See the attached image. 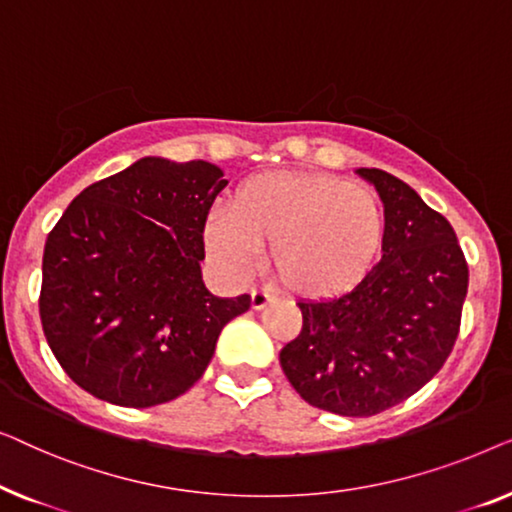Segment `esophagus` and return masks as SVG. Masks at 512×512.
<instances>
[{"label":"esophagus","mask_w":512,"mask_h":512,"mask_svg":"<svg viewBox=\"0 0 512 512\" xmlns=\"http://www.w3.org/2000/svg\"><path fill=\"white\" fill-rule=\"evenodd\" d=\"M272 300H275V296H270V293L251 291V310H263V307L272 303Z\"/></svg>","instance_id":"obj_1"}]
</instances>
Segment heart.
I'll return each mask as SVG.
<instances>
[{"label":"heart","mask_w":512,"mask_h":512,"mask_svg":"<svg viewBox=\"0 0 512 512\" xmlns=\"http://www.w3.org/2000/svg\"><path fill=\"white\" fill-rule=\"evenodd\" d=\"M228 209L207 216L209 256L244 277L270 247L277 279L303 298L352 291L382 254V202L359 181L328 172H265L244 179Z\"/></svg>","instance_id":"obj_1"}]
</instances>
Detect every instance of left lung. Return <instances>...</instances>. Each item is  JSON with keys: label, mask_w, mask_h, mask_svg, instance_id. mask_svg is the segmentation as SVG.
I'll use <instances>...</instances> for the list:
<instances>
[{"label": "left lung", "mask_w": 512, "mask_h": 512, "mask_svg": "<svg viewBox=\"0 0 512 512\" xmlns=\"http://www.w3.org/2000/svg\"><path fill=\"white\" fill-rule=\"evenodd\" d=\"M356 174L384 205L380 263L338 298L300 300L303 331L279 352L293 389L342 417L377 415L422 389L452 352L468 291L450 221L394 174Z\"/></svg>", "instance_id": "1"}]
</instances>
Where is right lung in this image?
<instances>
[{
  "label": "right lung",
  "mask_w": 512,
  "mask_h": 512,
  "mask_svg": "<svg viewBox=\"0 0 512 512\" xmlns=\"http://www.w3.org/2000/svg\"><path fill=\"white\" fill-rule=\"evenodd\" d=\"M207 160L139 158L95 181L48 235L39 314L65 373L102 401L151 408L186 394L251 298L202 282V230L226 188Z\"/></svg>",
  "instance_id": "obj_1"
}]
</instances>
